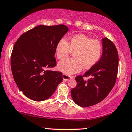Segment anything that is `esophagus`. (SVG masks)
Listing matches in <instances>:
<instances>
[{"instance_id":"34e87169","label":"esophagus","mask_w":132,"mask_h":132,"mask_svg":"<svg viewBox=\"0 0 132 132\" xmlns=\"http://www.w3.org/2000/svg\"><path fill=\"white\" fill-rule=\"evenodd\" d=\"M72 78V77L68 76V75H66V74H63V80H64L68 81V80H69L70 78Z\"/></svg>"}]
</instances>
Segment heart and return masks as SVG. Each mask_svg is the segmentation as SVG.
Here are the masks:
<instances>
[{"instance_id":"1","label":"heart","mask_w":132,"mask_h":132,"mask_svg":"<svg viewBox=\"0 0 132 132\" xmlns=\"http://www.w3.org/2000/svg\"><path fill=\"white\" fill-rule=\"evenodd\" d=\"M72 52L74 58H66L60 61L58 68L67 75L78 72L83 69L93 67L99 60L102 46L99 40L92 39L83 34L71 36L68 43L64 38L56 45L55 52L58 59L66 58Z\"/></svg>"}]
</instances>
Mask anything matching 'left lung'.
<instances>
[{
  "label": "left lung",
  "mask_w": 132,
  "mask_h": 132,
  "mask_svg": "<svg viewBox=\"0 0 132 132\" xmlns=\"http://www.w3.org/2000/svg\"><path fill=\"white\" fill-rule=\"evenodd\" d=\"M119 57L116 46L107 38L102 39V55L96 64L83 76L76 77L77 86L71 89V97L78 105L86 107L103 101L116 82ZM83 76H89L87 81Z\"/></svg>",
  "instance_id": "obj_1"
}]
</instances>
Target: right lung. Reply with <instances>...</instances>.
<instances>
[{"mask_svg":"<svg viewBox=\"0 0 132 132\" xmlns=\"http://www.w3.org/2000/svg\"><path fill=\"white\" fill-rule=\"evenodd\" d=\"M68 30L64 25H40L22 35L15 43L11 71L18 88L29 99H49L62 81V72L49 69L56 65V45Z\"/></svg>","mask_w":132,"mask_h":132,"instance_id":"1","label":"right lung"}]
</instances>
